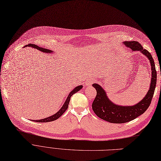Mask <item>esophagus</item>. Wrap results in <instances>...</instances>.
I'll return each mask as SVG.
<instances>
[{"label": "esophagus", "mask_w": 161, "mask_h": 161, "mask_svg": "<svg viewBox=\"0 0 161 161\" xmlns=\"http://www.w3.org/2000/svg\"><path fill=\"white\" fill-rule=\"evenodd\" d=\"M93 82H94V80H93V79H88V80H86V82H85L86 86H91L92 85V84H93Z\"/></svg>", "instance_id": "34e87169"}]
</instances>
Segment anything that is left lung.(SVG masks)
<instances>
[{
	"instance_id": "obj_1",
	"label": "left lung",
	"mask_w": 161,
	"mask_h": 161,
	"mask_svg": "<svg viewBox=\"0 0 161 161\" xmlns=\"http://www.w3.org/2000/svg\"><path fill=\"white\" fill-rule=\"evenodd\" d=\"M124 44L132 51H140L149 59L152 71L151 82L146 96L138 103L133 106H119L113 103L107 97L105 90L97 84H93L97 94L92 105V109L98 117L111 123H125L142 114L149 107L156 87L157 71L154 60L150 52L144 49L137 41H126Z\"/></svg>"
}]
</instances>
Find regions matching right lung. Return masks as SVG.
Returning a JSON list of instances; mask_svg holds the SVG:
<instances>
[{
	"mask_svg": "<svg viewBox=\"0 0 161 161\" xmlns=\"http://www.w3.org/2000/svg\"><path fill=\"white\" fill-rule=\"evenodd\" d=\"M27 46H28V47H31L33 48H36L37 50H39L40 51H42L43 52H47V53H50V52H52L51 50H48V49H46V48H43L42 47H38V46L35 45V44H29L28 45H26L25 47H27ZM82 88V86H79L75 88L71 92L70 94H69L65 102L64 103V105L62 108H61V109L58 112L56 113L55 114H53V115L51 116V117H49L48 118H46V119H41V120H35V122H51V121H53L55 120L56 119H58V118H59L62 115V114L65 113V111L68 108V105H69V101H70V99H71V97L73 96V94H74L75 93L77 92L78 91H79L81 88Z\"/></svg>",
	"mask_w": 161,
	"mask_h": 161,
	"instance_id": "1",
	"label": "right lung"
}]
</instances>
